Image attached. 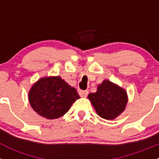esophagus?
Instances as JSON below:
<instances>
[{
  "instance_id": "34e87169",
  "label": "esophagus",
  "mask_w": 159,
  "mask_h": 159,
  "mask_svg": "<svg viewBox=\"0 0 159 159\" xmlns=\"http://www.w3.org/2000/svg\"><path fill=\"white\" fill-rule=\"evenodd\" d=\"M88 94H89V91L88 90H85V91H80L79 92V95L81 97H86L88 95Z\"/></svg>"
}]
</instances>
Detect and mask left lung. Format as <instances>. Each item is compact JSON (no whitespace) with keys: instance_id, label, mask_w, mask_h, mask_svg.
<instances>
[{"instance_id":"left-lung-1","label":"left lung","mask_w":159,"mask_h":159,"mask_svg":"<svg viewBox=\"0 0 159 159\" xmlns=\"http://www.w3.org/2000/svg\"><path fill=\"white\" fill-rule=\"evenodd\" d=\"M88 98L100 117L111 120L125 110L128 102L125 89L109 80L98 84L96 92L89 93Z\"/></svg>"}]
</instances>
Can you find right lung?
<instances>
[{
  "label": "right lung",
  "mask_w": 159,
  "mask_h": 159,
  "mask_svg": "<svg viewBox=\"0 0 159 159\" xmlns=\"http://www.w3.org/2000/svg\"><path fill=\"white\" fill-rule=\"evenodd\" d=\"M28 97L33 110L48 120L64 116L80 98L76 89L60 76L39 78L32 85Z\"/></svg>",
  "instance_id": "add662e5"
}]
</instances>
